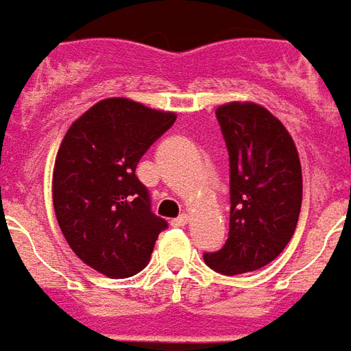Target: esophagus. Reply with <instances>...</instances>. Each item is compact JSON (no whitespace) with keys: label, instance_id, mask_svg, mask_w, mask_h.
<instances>
[{"label":"esophagus","instance_id":"obj_1","mask_svg":"<svg viewBox=\"0 0 351 351\" xmlns=\"http://www.w3.org/2000/svg\"><path fill=\"white\" fill-rule=\"evenodd\" d=\"M190 222V217L188 215H180L178 218H175L173 222H171V226H175V228H180V226H186Z\"/></svg>","mask_w":351,"mask_h":351}]
</instances>
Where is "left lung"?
<instances>
[{
	"label": "left lung",
	"instance_id": "1",
	"mask_svg": "<svg viewBox=\"0 0 351 351\" xmlns=\"http://www.w3.org/2000/svg\"><path fill=\"white\" fill-rule=\"evenodd\" d=\"M230 156V234L207 266L224 276L264 268L295 234L302 207V167L285 125L256 102L217 108Z\"/></svg>",
	"mask_w": 351,
	"mask_h": 351
}]
</instances>
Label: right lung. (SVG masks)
<instances>
[{
  "instance_id": "add662e5",
  "label": "right lung",
  "mask_w": 351,
  "mask_h": 351,
  "mask_svg": "<svg viewBox=\"0 0 351 351\" xmlns=\"http://www.w3.org/2000/svg\"><path fill=\"white\" fill-rule=\"evenodd\" d=\"M175 119V112L112 97L77 117L60 142L53 169L58 226L77 258L106 278L144 269L167 228L134 171Z\"/></svg>"
}]
</instances>
